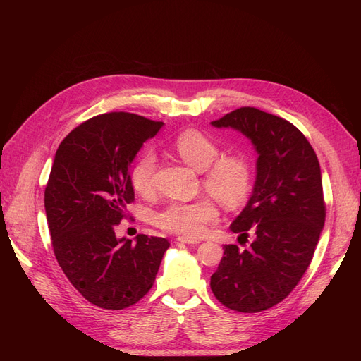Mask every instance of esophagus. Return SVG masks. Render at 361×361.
I'll list each match as a JSON object with an SVG mask.
<instances>
[{
    "label": "esophagus",
    "mask_w": 361,
    "mask_h": 361,
    "mask_svg": "<svg viewBox=\"0 0 361 361\" xmlns=\"http://www.w3.org/2000/svg\"><path fill=\"white\" fill-rule=\"evenodd\" d=\"M178 241L185 243V244H192V245H195V244H200V239L188 238V236H179V238H178Z\"/></svg>",
    "instance_id": "esophagus-1"
}]
</instances>
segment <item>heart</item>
<instances>
[{"mask_svg":"<svg viewBox=\"0 0 361 361\" xmlns=\"http://www.w3.org/2000/svg\"><path fill=\"white\" fill-rule=\"evenodd\" d=\"M173 149L183 162L203 171V185L214 197L226 207L241 206L253 185V167L243 154H231L218 158L220 147L215 141L197 129H187L173 140ZM157 157L145 152L130 173V182L137 192L147 195L154 191V173ZM218 216L212 199L200 197L192 202H170L155 215V223L183 236L199 235L206 224Z\"/></svg>","mask_w":361,"mask_h":361,"instance_id":"1","label":"heart"}]
</instances>
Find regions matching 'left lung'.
I'll list each match as a JSON object with an SVG mask.
<instances>
[{"mask_svg": "<svg viewBox=\"0 0 361 361\" xmlns=\"http://www.w3.org/2000/svg\"><path fill=\"white\" fill-rule=\"evenodd\" d=\"M215 128L245 135L257 152L256 180L231 228L248 248L224 245L211 289L226 307L256 313L285 300L309 268L325 223L318 157L298 128L253 106L238 108Z\"/></svg>", "mask_w": 361, "mask_h": 361, "instance_id": "8db88e82", "label": "left lung"}]
</instances>
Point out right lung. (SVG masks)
<instances>
[{"instance_id": "right-lung-1", "label": "right lung", "mask_w": 361, "mask_h": 361, "mask_svg": "<svg viewBox=\"0 0 361 361\" xmlns=\"http://www.w3.org/2000/svg\"><path fill=\"white\" fill-rule=\"evenodd\" d=\"M162 125L101 114L76 126L56 152L45 188L54 255L73 288L101 309L122 310L143 298L170 247L166 238L133 241L114 232L134 202L130 164Z\"/></svg>"}]
</instances>
